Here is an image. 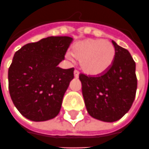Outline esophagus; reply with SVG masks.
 Masks as SVG:
<instances>
[{"mask_svg":"<svg viewBox=\"0 0 149 149\" xmlns=\"http://www.w3.org/2000/svg\"><path fill=\"white\" fill-rule=\"evenodd\" d=\"M74 78H76V79L77 78H79V71L75 70L74 71Z\"/></svg>","mask_w":149,"mask_h":149,"instance_id":"obj_1","label":"esophagus"}]
</instances>
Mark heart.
Segmentation results:
<instances>
[{
	"mask_svg": "<svg viewBox=\"0 0 149 149\" xmlns=\"http://www.w3.org/2000/svg\"><path fill=\"white\" fill-rule=\"evenodd\" d=\"M70 55L79 61V66L86 74L97 75L111 66L115 57V49L105 40L86 39L74 44ZM69 58L71 57L68 55Z\"/></svg>",
	"mask_w": 149,
	"mask_h": 149,
	"instance_id": "obj_1",
	"label": "heart"
}]
</instances>
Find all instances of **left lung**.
Here are the masks:
<instances>
[{
  "instance_id": "1",
  "label": "left lung",
  "mask_w": 149,
  "mask_h": 149,
  "mask_svg": "<svg viewBox=\"0 0 149 149\" xmlns=\"http://www.w3.org/2000/svg\"><path fill=\"white\" fill-rule=\"evenodd\" d=\"M115 57L111 66L96 76L79 74L88 113L107 123L122 118L131 109L137 89L135 62L128 50L112 40Z\"/></svg>"
}]
</instances>
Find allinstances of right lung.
Listing matches in <instances>:
<instances>
[{
    "label": "right lung",
    "mask_w": 149,
    "mask_h": 149,
    "mask_svg": "<svg viewBox=\"0 0 149 149\" xmlns=\"http://www.w3.org/2000/svg\"><path fill=\"white\" fill-rule=\"evenodd\" d=\"M73 39L49 36L29 43L14 53L8 71L13 103L26 118L34 122L52 119L59 113L74 68L57 66Z\"/></svg>",
    "instance_id": "right-lung-1"
}]
</instances>
